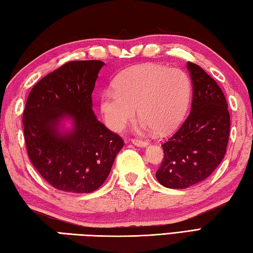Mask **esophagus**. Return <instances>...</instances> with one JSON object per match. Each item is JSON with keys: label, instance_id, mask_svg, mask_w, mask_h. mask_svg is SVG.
<instances>
[{"label": "esophagus", "instance_id": "1", "mask_svg": "<svg viewBox=\"0 0 253 253\" xmlns=\"http://www.w3.org/2000/svg\"><path fill=\"white\" fill-rule=\"evenodd\" d=\"M132 143L134 145L136 146H140V147H146L148 145V143L146 141H142V140H137V138H133Z\"/></svg>", "mask_w": 253, "mask_h": 253}]
</instances>
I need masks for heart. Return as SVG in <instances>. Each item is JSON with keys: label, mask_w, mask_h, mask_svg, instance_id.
Returning <instances> with one entry per match:
<instances>
[{"label": "heart", "mask_w": 253, "mask_h": 253, "mask_svg": "<svg viewBox=\"0 0 253 253\" xmlns=\"http://www.w3.org/2000/svg\"><path fill=\"white\" fill-rule=\"evenodd\" d=\"M106 91L100 110L107 125L120 132L137 116L142 126L159 134L176 127L187 115L192 96L190 77L181 70L142 64L126 70Z\"/></svg>", "instance_id": "b5f03b06"}]
</instances>
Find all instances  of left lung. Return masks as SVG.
Instances as JSON below:
<instances>
[{
    "label": "left lung",
    "mask_w": 253,
    "mask_h": 253,
    "mask_svg": "<svg viewBox=\"0 0 253 253\" xmlns=\"http://www.w3.org/2000/svg\"><path fill=\"white\" fill-rule=\"evenodd\" d=\"M193 85L191 112L163 144L164 159L156 178L164 187L185 189L203 181L217 168L227 148L230 117L217 83L199 65L188 62Z\"/></svg>",
    "instance_id": "1"
}]
</instances>
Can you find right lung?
<instances>
[{
  "label": "right lung",
  "mask_w": 253,
  "mask_h": 253,
  "mask_svg": "<svg viewBox=\"0 0 253 253\" xmlns=\"http://www.w3.org/2000/svg\"><path fill=\"white\" fill-rule=\"evenodd\" d=\"M104 65L98 60L68 62L41 79L27 98L23 125L28 157L41 177L61 191H95L125 145L91 109ZM64 121L71 122L69 130Z\"/></svg>",
  "instance_id": "add662e5"
}]
</instances>
